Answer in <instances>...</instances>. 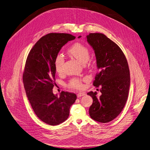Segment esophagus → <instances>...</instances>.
<instances>
[{
  "instance_id": "1",
  "label": "esophagus",
  "mask_w": 150,
  "mask_h": 150,
  "mask_svg": "<svg viewBox=\"0 0 150 150\" xmlns=\"http://www.w3.org/2000/svg\"><path fill=\"white\" fill-rule=\"evenodd\" d=\"M85 95V93L84 92H80V93H78L77 94V97L78 98H80L81 96H83Z\"/></svg>"
}]
</instances>
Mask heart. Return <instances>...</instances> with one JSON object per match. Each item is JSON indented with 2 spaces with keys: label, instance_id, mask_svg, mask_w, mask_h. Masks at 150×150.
<instances>
[{
  "label": "heart",
  "instance_id": "1",
  "mask_svg": "<svg viewBox=\"0 0 150 150\" xmlns=\"http://www.w3.org/2000/svg\"><path fill=\"white\" fill-rule=\"evenodd\" d=\"M71 55L76 58L82 63H87L90 56V52L89 48L85 45L80 42L75 43L68 50ZM64 59L61 54H57L54 60V66L56 71L60 74L63 72ZM88 81V78H74L70 80L68 84L71 88L81 89L83 87V82Z\"/></svg>",
  "mask_w": 150,
  "mask_h": 150
}]
</instances>
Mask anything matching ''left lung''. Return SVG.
Returning <instances> with one entry per match:
<instances>
[{
    "mask_svg": "<svg viewBox=\"0 0 150 150\" xmlns=\"http://www.w3.org/2000/svg\"><path fill=\"white\" fill-rule=\"evenodd\" d=\"M86 37L94 50L99 69L93 84L100 87L102 93L99 98L96 91L87 93L93 100L89 114L94 121L106 123L115 119L126 103L130 81L129 65L121 49L104 34L90 33Z\"/></svg>",
    "mask_w": 150,
    "mask_h": 150,
    "instance_id": "1",
    "label": "left lung"
}]
</instances>
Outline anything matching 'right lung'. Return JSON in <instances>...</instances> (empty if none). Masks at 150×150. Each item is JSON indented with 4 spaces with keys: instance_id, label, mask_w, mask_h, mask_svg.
<instances>
[{
    "instance_id": "1",
    "label": "right lung",
    "mask_w": 150,
    "mask_h": 150,
    "mask_svg": "<svg viewBox=\"0 0 150 150\" xmlns=\"http://www.w3.org/2000/svg\"><path fill=\"white\" fill-rule=\"evenodd\" d=\"M75 36L69 33H50L34 45L27 57L23 81L27 97L37 117L45 123L56 126L69 115V109L76 95L62 91L54 95L56 69L54 60L62 47Z\"/></svg>"
}]
</instances>
